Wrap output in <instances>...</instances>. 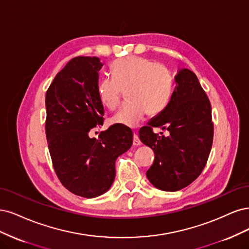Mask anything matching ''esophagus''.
<instances>
[{
  "mask_svg": "<svg viewBox=\"0 0 249 249\" xmlns=\"http://www.w3.org/2000/svg\"><path fill=\"white\" fill-rule=\"evenodd\" d=\"M133 145L134 146L142 145V142H141V140L139 138V135L136 134V133H133Z\"/></svg>",
  "mask_w": 249,
  "mask_h": 249,
  "instance_id": "esophagus-1",
  "label": "esophagus"
}]
</instances>
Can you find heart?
Masks as SVG:
<instances>
[{"label": "heart", "mask_w": 249, "mask_h": 249, "mask_svg": "<svg viewBox=\"0 0 249 249\" xmlns=\"http://www.w3.org/2000/svg\"><path fill=\"white\" fill-rule=\"evenodd\" d=\"M113 77H104L97 92L104 108L118 107L127 91L129 101L111 118V123L125 127L140 125L146 115L156 116L167 106L172 95L173 78L167 68L153 60L130 55L111 64Z\"/></svg>", "instance_id": "b5f03b06"}]
</instances>
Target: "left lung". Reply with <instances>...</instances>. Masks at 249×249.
Instances as JSON below:
<instances>
[{"mask_svg": "<svg viewBox=\"0 0 249 249\" xmlns=\"http://www.w3.org/2000/svg\"><path fill=\"white\" fill-rule=\"evenodd\" d=\"M175 81L165 108L139 131L140 140L155 154L147 177L165 191L180 190L198 177L209 157L214 132L211 103L196 75L183 68ZM154 126L166 129L170 135L154 134Z\"/></svg>", "mask_w": 249, "mask_h": 249, "instance_id": "8db88e82", "label": "left lung"}]
</instances>
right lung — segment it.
Segmentation results:
<instances>
[{
  "label": "right lung",
  "mask_w": 249,
  "mask_h": 249,
  "mask_svg": "<svg viewBox=\"0 0 249 249\" xmlns=\"http://www.w3.org/2000/svg\"><path fill=\"white\" fill-rule=\"evenodd\" d=\"M102 65L97 57L71 59L45 95V133L54 172L64 187L83 197L109 189L116 159L132 145L131 129L121 125H111L98 139L91 138L104 121L97 92Z\"/></svg>",
  "instance_id": "1"
}]
</instances>
